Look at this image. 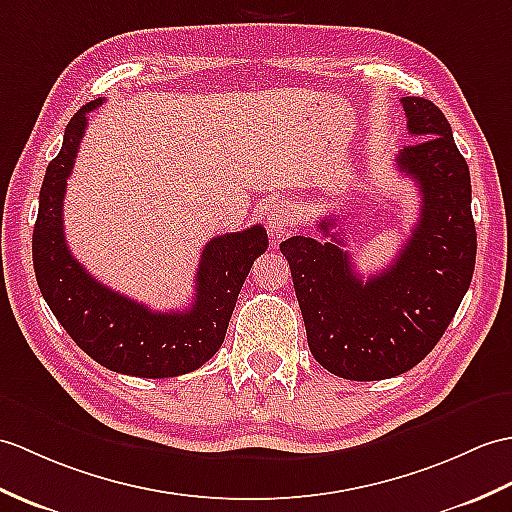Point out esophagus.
<instances>
[{
	"label": "esophagus",
	"mask_w": 512,
	"mask_h": 512,
	"mask_svg": "<svg viewBox=\"0 0 512 512\" xmlns=\"http://www.w3.org/2000/svg\"><path fill=\"white\" fill-rule=\"evenodd\" d=\"M292 224H294V216L285 205L272 207V211L268 213V218H266L268 233L275 235V237H281V235L288 233L292 229Z\"/></svg>",
	"instance_id": "1"
}]
</instances>
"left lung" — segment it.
I'll list each match as a JSON object with an SVG mask.
<instances>
[{
    "mask_svg": "<svg viewBox=\"0 0 512 512\" xmlns=\"http://www.w3.org/2000/svg\"><path fill=\"white\" fill-rule=\"evenodd\" d=\"M408 133L397 168L414 178L421 213L401 253L362 281L336 218L318 222L329 242L294 235L281 242L305 320L307 344L320 366L353 382L410 371L445 334L475 268L469 165L456 148L443 111L425 98H401Z\"/></svg>",
    "mask_w": 512,
    "mask_h": 512,
    "instance_id": "left-lung-1",
    "label": "left lung"
}]
</instances>
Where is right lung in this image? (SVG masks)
<instances>
[{
  "mask_svg": "<svg viewBox=\"0 0 512 512\" xmlns=\"http://www.w3.org/2000/svg\"><path fill=\"white\" fill-rule=\"evenodd\" d=\"M82 106L65 128L63 148L50 161L32 233V261L43 299L78 347L98 364L133 377H176L196 371L222 347L233 307L253 261L266 253L264 227L209 240L196 270V294L183 312H152L148 305L113 292L93 279L69 253L63 200L74 170L87 113Z\"/></svg>",
  "mask_w": 512,
  "mask_h": 512,
  "instance_id": "right-lung-1",
  "label": "right lung"
}]
</instances>
